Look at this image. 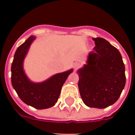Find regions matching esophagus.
Wrapping results in <instances>:
<instances>
[{
    "label": "esophagus",
    "mask_w": 135,
    "mask_h": 135,
    "mask_svg": "<svg viewBox=\"0 0 135 135\" xmlns=\"http://www.w3.org/2000/svg\"><path fill=\"white\" fill-rule=\"evenodd\" d=\"M79 65H80L79 63H75V64H74V67L75 69L78 68V67H79Z\"/></svg>",
    "instance_id": "esophagus-1"
}]
</instances>
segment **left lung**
<instances>
[{
  "instance_id": "obj_1",
  "label": "left lung",
  "mask_w": 135,
  "mask_h": 135,
  "mask_svg": "<svg viewBox=\"0 0 135 135\" xmlns=\"http://www.w3.org/2000/svg\"><path fill=\"white\" fill-rule=\"evenodd\" d=\"M95 46L87 64L78 71V88L86 105L99 109L118 99L126 83L125 67L121 54L102 38H93Z\"/></svg>"
}]
</instances>
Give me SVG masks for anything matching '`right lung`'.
Returning <instances> with one entry per match:
<instances>
[{
    "label": "right lung",
    "instance_id": "right-lung-1",
    "mask_svg": "<svg viewBox=\"0 0 135 135\" xmlns=\"http://www.w3.org/2000/svg\"><path fill=\"white\" fill-rule=\"evenodd\" d=\"M35 39L30 36L15 51L11 64V83L17 94L26 104L38 109L55 105L60 95L62 86L72 70L57 74L41 83H33L23 70V62L31 43Z\"/></svg>",
    "mask_w": 135,
    "mask_h": 135
}]
</instances>
